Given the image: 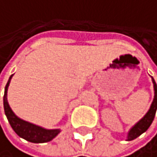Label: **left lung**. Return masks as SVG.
Listing matches in <instances>:
<instances>
[{
	"label": "left lung",
	"instance_id": "8db88e82",
	"mask_svg": "<svg viewBox=\"0 0 157 157\" xmlns=\"http://www.w3.org/2000/svg\"><path fill=\"white\" fill-rule=\"evenodd\" d=\"M152 78L153 88H154V99L152 103H151V106L149 110H148V112L145 114V116L141 120H139L138 122L129 130L128 134H127V140L128 141L137 138V137L140 136L142 133L145 132V131L149 128V126L151 125V123H152V121L154 119V116H155L157 109V86L153 78Z\"/></svg>",
	"mask_w": 157,
	"mask_h": 157
}]
</instances>
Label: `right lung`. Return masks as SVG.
Listing matches in <instances>:
<instances>
[{
	"instance_id": "obj_1",
	"label": "right lung",
	"mask_w": 157,
	"mask_h": 157,
	"mask_svg": "<svg viewBox=\"0 0 157 157\" xmlns=\"http://www.w3.org/2000/svg\"><path fill=\"white\" fill-rule=\"evenodd\" d=\"M13 75L10 76L6 86H5V95H4V109L8 121H9L11 127L22 138L33 143H44L51 141L57 134L60 132V129H45L40 126H37L35 124H32L27 121H24L15 115V113L10 108L9 103L7 100V93L9 88L11 78Z\"/></svg>"
}]
</instances>
